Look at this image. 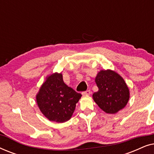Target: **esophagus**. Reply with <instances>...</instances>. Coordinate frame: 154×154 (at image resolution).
<instances>
[{"label":"esophagus","mask_w":154,"mask_h":154,"mask_svg":"<svg viewBox=\"0 0 154 154\" xmlns=\"http://www.w3.org/2000/svg\"><path fill=\"white\" fill-rule=\"evenodd\" d=\"M90 93H91V91H90V90H86L85 92H82V94H83V95H90Z\"/></svg>","instance_id":"1"}]
</instances>
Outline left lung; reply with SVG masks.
<instances>
[{
  "instance_id": "obj_1",
  "label": "left lung",
  "mask_w": 154,
  "mask_h": 154,
  "mask_svg": "<svg viewBox=\"0 0 154 154\" xmlns=\"http://www.w3.org/2000/svg\"><path fill=\"white\" fill-rule=\"evenodd\" d=\"M98 91L92 97L99 107L107 113L114 114L126 106L130 91L125 81L112 70H102L95 78Z\"/></svg>"
}]
</instances>
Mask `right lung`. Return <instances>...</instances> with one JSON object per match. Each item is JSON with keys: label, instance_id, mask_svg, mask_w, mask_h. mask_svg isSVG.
<instances>
[{"label": "right lung", "instance_id": "right-lung-1", "mask_svg": "<svg viewBox=\"0 0 154 154\" xmlns=\"http://www.w3.org/2000/svg\"><path fill=\"white\" fill-rule=\"evenodd\" d=\"M81 96L64 83L62 73H54L46 78L41 85L36 95V102L48 120L64 123L72 116Z\"/></svg>", "mask_w": 154, "mask_h": 154}]
</instances>
